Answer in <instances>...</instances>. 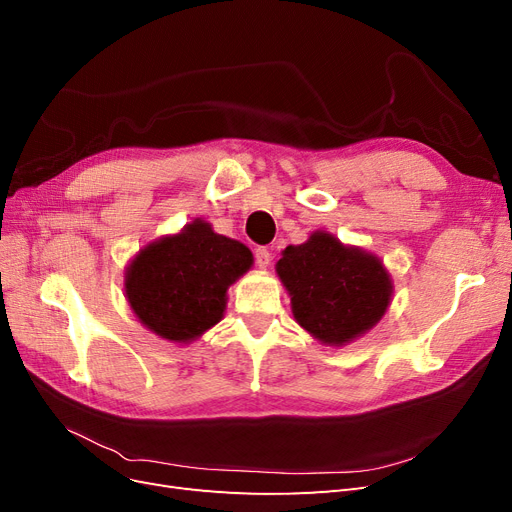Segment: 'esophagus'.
Wrapping results in <instances>:
<instances>
[{
	"instance_id": "obj_1",
	"label": "esophagus",
	"mask_w": 512,
	"mask_h": 512,
	"mask_svg": "<svg viewBox=\"0 0 512 512\" xmlns=\"http://www.w3.org/2000/svg\"><path fill=\"white\" fill-rule=\"evenodd\" d=\"M254 260H256V265L260 269H265V267H269V262H271V252L267 250V247H256Z\"/></svg>"
}]
</instances>
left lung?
Returning a JSON list of instances; mask_svg holds the SVG:
<instances>
[{
  "label": "left lung",
  "mask_w": 512,
  "mask_h": 512,
  "mask_svg": "<svg viewBox=\"0 0 512 512\" xmlns=\"http://www.w3.org/2000/svg\"><path fill=\"white\" fill-rule=\"evenodd\" d=\"M277 275L290 292L297 322L331 346H344L374 327L391 303V280L382 262L327 232L288 245Z\"/></svg>",
  "instance_id": "obj_1"
}]
</instances>
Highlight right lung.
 Segmentation results:
<instances>
[{"label":"right lung","mask_w":512,"mask_h":512,"mask_svg":"<svg viewBox=\"0 0 512 512\" xmlns=\"http://www.w3.org/2000/svg\"><path fill=\"white\" fill-rule=\"evenodd\" d=\"M252 267V252L203 220L138 254L126 297L147 329L170 342H192L220 322L228 286Z\"/></svg>","instance_id":"obj_1"}]
</instances>
